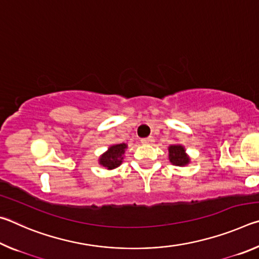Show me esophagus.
I'll list each match as a JSON object with an SVG mask.
<instances>
[{
    "label": "esophagus",
    "mask_w": 259,
    "mask_h": 259,
    "mask_svg": "<svg viewBox=\"0 0 259 259\" xmlns=\"http://www.w3.org/2000/svg\"><path fill=\"white\" fill-rule=\"evenodd\" d=\"M142 143L145 144V145H151V144L154 143V138H153V137L144 138V139H142Z\"/></svg>",
    "instance_id": "34e87169"
}]
</instances>
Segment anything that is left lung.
<instances>
[{"mask_svg":"<svg viewBox=\"0 0 259 259\" xmlns=\"http://www.w3.org/2000/svg\"><path fill=\"white\" fill-rule=\"evenodd\" d=\"M170 163L177 166H185L191 162L190 156L186 153L185 147L181 144H174L168 147Z\"/></svg>","mask_w":259,"mask_h":259,"instance_id":"obj_1","label":"left lung"}]
</instances>
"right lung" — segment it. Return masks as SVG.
Masks as SVG:
<instances>
[{"label": "right lung", "instance_id": "obj_1", "mask_svg": "<svg viewBox=\"0 0 259 259\" xmlns=\"http://www.w3.org/2000/svg\"><path fill=\"white\" fill-rule=\"evenodd\" d=\"M126 148H128V145L124 143L111 145L107 148L106 152H104L103 154L99 156V164L107 170H113L117 168V166H120L122 164V162H123Z\"/></svg>", "mask_w": 259, "mask_h": 259}]
</instances>
